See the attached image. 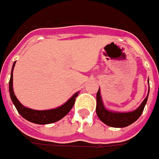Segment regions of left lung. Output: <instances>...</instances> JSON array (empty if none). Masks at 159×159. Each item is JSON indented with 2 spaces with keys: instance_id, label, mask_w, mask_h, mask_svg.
Wrapping results in <instances>:
<instances>
[{
  "instance_id": "obj_1",
  "label": "left lung",
  "mask_w": 159,
  "mask_h": 159,
  "mask_svg": "<svg viewBox=\"0 0 159 159\" xmlns=\"http://www.w3.org/2000/svg\"><path fill=\"white\" fill-rule=\"evenodd\" d=\"M150 90V89H149ZM149 95V93H148ZM148 95L144 98L143 103L140 105V107L133 112H112L107 110L105 107L103 101H102L100 90L97 92V107L96 112L98 117L102 122L107 124V126H110L112 128H124L128 127L130 124L134 123V121L141 116V114L143 112L146 102L148 99Z\"/></svg>"
}]
</instances>
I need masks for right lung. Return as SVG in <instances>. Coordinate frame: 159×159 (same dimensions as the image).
<instances>
[{"label": "right lung", "instance_id": "obj_1", "mask_svg": "<svg viewBox=\"0 0 159 159\" xmlns=\"http://www.w3.org/2000/svg\"><path fill=\"white\" fill-rule=\"evenodd\" d=\"M15 64H16V61L13 64L10 80H9V94H10L11 100L16 108L17 112H19L22 117H24L25 120H29L30 122L44 125V124L56 122L69 113V111L72 109V107L74 106L75 98L78 95V92L75 93L74 95L71 97L65 104H63L62 106L57 107V108H54V109L39 111V110L30 109L28 107L23 106L19 102V100L16 98L14 93V90H13V69H14Z\"/></svg>", "mask_w": 159, "mask_h": 159}]
</instances>
